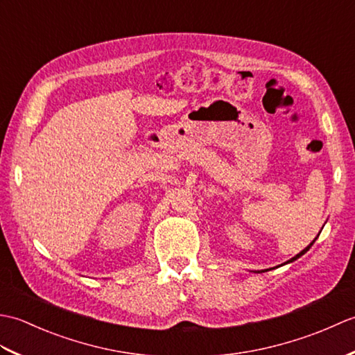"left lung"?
I'll return each instance as SVG.
<instances>
[{
    "label": "left lung",
    "instance_id": "8db88e82",
    "mask_svg": "<svg viewBox=\"0 0 355 355\" xmlns=\"http://www.w3.org/2000/svg\"><path fill=\"white\" fill-rule=\"evenodd\" d=\"M315 239H318V238H315ZM315 239H314V241H315ZM314 241H313V243H311V244H310V245H308V247H306V248H304V250H302V252H300V253H299V254H296V256H294V258H293V259H290V261H288V262H291V261H296V259H297V258H300V256H302V254H305V253H306V252H308V250H310V248H311V245H313V244H314Z\"/></svg>",
    "mask_w": 355,
    "mask_h": 355
}]
</instances>
